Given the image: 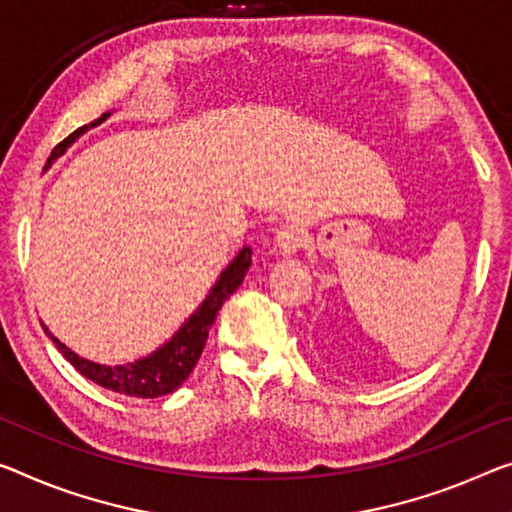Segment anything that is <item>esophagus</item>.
<instances>
[{"label":"esophagus","instance_id":"esophagus-1","mask_svg":"<svg viewBox=\"0 0 512 512\" xmlns=\"http://www.w3.org/2000/svg\"><path fill=\"white\" fill-rule=\"evenodd\" d=\"M274 242H277V249L281 254H295V251H300L306 245V238L297 226L286 224L274 235Z\"/></svg>","mask_w":512,"mask_h":512}]
</instances>
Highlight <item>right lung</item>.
Masks as SVG:
<instances>
[{
    "label": "right lung",
    "mask_w": 512,
    "mask_h": 512,
    "mask_svg": "<svg viewBox=\"0 0 512 512\" xmlns=\"http://www.w3.org/2000/svg\"><path fill=\"white\" fill-rule=\"evenodd\" d=\"M105 119L107 114H102L98 121H93L91 125H82V128H77L73 132V135H68L64 141H59V144L54 146V151L50 153V157H47L45 169L50 167V164L57 160V157L64 153L66 148L82 135V132L102 123ZM249 265H251V249L245 247L238 256L233 258V263L219 274V279L215 286H212L206 300H203L199 309L192 313L190 320L178 329V334L146 359L132 361V364H123V366H102V364H93L89 359L77 357L73 350L66 348V345L57 341L54 336L52 341L59 348L61 355H64L70 364L77 368V371L96 384H100V387L123 393V396H130V398L167 396V393L176 391L180 384L190 377L194 366L199 364V357L203 348H206L208 332L212 322L217 318V311L222 309V304L229 300L235 290H238V286L249 270Z\"/></svg>",
    "instance_id": "right-lung-1"
}]
</instances>
